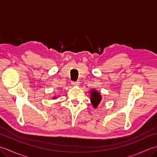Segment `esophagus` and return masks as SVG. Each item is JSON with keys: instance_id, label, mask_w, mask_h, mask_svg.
Segmentation results:
<instances>
[{"instance_id": "esophagus-1", "label": "esophagus", "mask_w": 157, "mask_h": 157, "mask_svg": "<svg viewBox=\"0 0 157 157\" xmlns=\"http://www.w3.org/2000/svg\"><path fill=\"white\" fill-rule=\"evenodd\" d=\"M71 84L73 86H78L79 85V82H72Z\"/></svg>"}]
</instances>
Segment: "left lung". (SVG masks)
<instances>
[{"mask_svg": "<svg viewBox=\"0 0 157 157\" xmlns=\"http://www.w3.org/2000/svg\"><path fill=\"white\" fill-rule=\"evenodd\" d=\"M90 101L92 106L94 108H96L102 100L101 95L96 90H92L90 91Z\"/></svg>", "mask_w": 157, "mask_h": 157, "instance_id": "obj_1", "label": "left lung"}]
</instances>
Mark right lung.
Returning a JSON list of instances; mask_svg holds the SVG:
<instances>
[{
    "label": "right lung",
    "mask_w": 157,
    "mask_h": 157,
    "mask_svg": "<svg viewBox=\"0 0 157 157\" xmlns=\"http://www.w3.org/2000/svg\"><path fill=\"white\" fill-rule=\"evenodd\" d=\"M53 98H55V99H56V96H54V97H53Z\"/></svg>",
    "instance_id": "1"
}]
</instances>
